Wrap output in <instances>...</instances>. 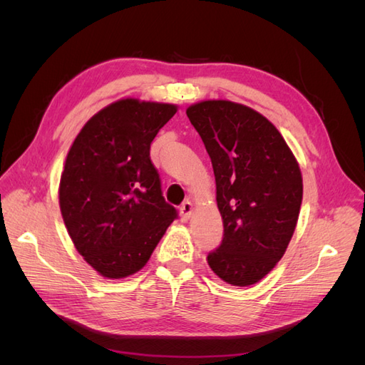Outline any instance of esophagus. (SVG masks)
<instances>
[{"instance_id":"esophagus-1","label":"esophagus","mask_w":365,"mask_h":365,"mask_svg":"<svg viewBox=\"0 0 365 365\" xmlns=\"http://www.w3.org/2000/svg\"><path fill=\"white\" fill-rule=\"evenodd\" d=\"M192 210H193L192 202H190V201H185V202L180 207L181 219H182V220H189V219H190V215H192Z\"/></svg>"}]
</instances>
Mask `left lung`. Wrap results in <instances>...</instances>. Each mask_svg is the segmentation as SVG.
I'll list each match as a JSON object with an SVG mask.
<instances>
[{
  "label": "left lung",
  "instance_id": "obj_1",
  "mask_svg": "<svg viewBox=\"0 0 365 365\" xmlns=\"http://www.w3.org/2000/svg\"><path fill=\"white\" fill-rule=\"evenodd\" d=\"M212 160L224 222L207 262L233 286L262 280L289 245L303 200L298 163L282 134L254 109L228 101L187 108Z\"/></svg>",
  "mask_w": 365,
  "mask_h": 365
}]
</instances>
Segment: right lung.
I'll use <instances>...</instances> for the list:
<instances>
[{
	"instance_id": "right-lung-1",
	"label": "right lung",
	"mask_w": 365,
	"mask_h": 365,
	"mask_svg": "<svg viewBox=\"0 0 365 365\" xmlns=\"http://www.w3.org/2000/svg\"><path fill=\"white\" fill-rule=\"evenodd\" d=\"M175 113V105L123 98L88 120L70 148L61 213L76 250L103 277L140 271L178 217L150 160V143Z\"/></svg>"
}]
</instances>
